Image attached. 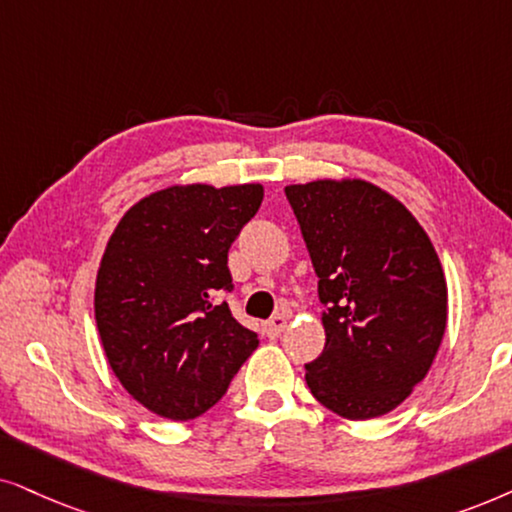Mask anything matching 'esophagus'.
Instances as JSON below:
<instances>
[{
  "label": "esophagus",
  "instance_id": "1",
  "mask_svg": "<svg viewBox=\"0 0 512 512\" xmlns=\"http://www.w3.org/2000/svg\"><path fill=\"white\" fill-rule=\"evenodd\" d=\"M285 327H288V318H285L283 313H276L274 318L267 320V325H264V330H267L269 337H278V335H281V332L285 330Z\"/></svg>",
  "mask_w": 512,
  "mask_h": 512
}]
</instances>
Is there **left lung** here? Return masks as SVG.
<instances>
[{
  "label": "left lung",
  "mask_w": 512,
  "mask_h": 512,
  "mask_svg": "<svg viewBox=\"0 0 512 512\" xmlns=\"http://www.w3.org/2000/svg\"><path fill=\"white\" fill-rule=\"evenodd\" d=\"M318 276L325 349L306 386L351 421L395 410L431 370L447 327V281L410 210L358 177L285 187Z\"/></svg>",
  "instance_id": "obj_1"
}]
</instances>
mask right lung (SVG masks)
I'll return each instance as SVG.
<instances>
[{"instance_id":"right-lung-1","label":"right lung","mask_w":512,"mask_h":512,"mask_svg":"<svg viewBox=\"0 0 512 512\" xmlns=\"http://www.w3.org/2000/svg\"><path fill=\"white\" fill-rule=\"evenodd\" d=\"M264 187L173 185L126 210L95 278L107 363L142 407L189 421L227 393L260 339L231 316L227 255Z\"/></svg>"}]
</instances>
